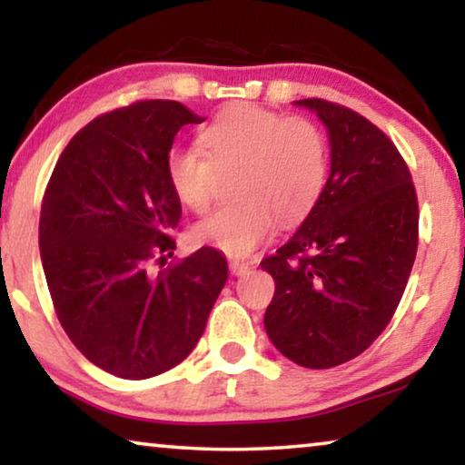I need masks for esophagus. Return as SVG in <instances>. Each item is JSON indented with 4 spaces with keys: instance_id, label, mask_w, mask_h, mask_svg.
Listing matches in <instances>:
<instances>
[{
    "instance_id": "34e87169",
    "label": "esophagus",
    "mask_w": 465,
    "mask_h": 465,
    "mask_svg": "<svg viewBox=\"0 0 465 465\" xmlns=\"http://www.w3.org/2000/svg\"><path fill=\"white\" fill-rule=\"evenodd\" d=\"M228 269H231L232 275L241 277V275H245V272H250L252 264H247V262H239V260H231V262H228Z\"/></svg>"
}]
</instances>
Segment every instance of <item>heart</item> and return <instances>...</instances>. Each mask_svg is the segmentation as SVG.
Listing matches in <instances>:
<instances>
[{"label":"heart","instance_id":"heart-1","mask_svg":"<svg viewBox=\"0 0 465 465\" xmlns=\"http://www.w3.org/2000/svg\"><path fill=\"white\" fill-rule=\"evenodd\" d=\"M199 148H173L167 177L182 205L207 213L222 177L237 201L196 226L203 243L228 256L252 253L279 220L298 224L313 212L328 182V142L313 120L239 104L215 114L199 131Z\"/></svg>","mask_w":465,"mask_h":465}]
</instances>
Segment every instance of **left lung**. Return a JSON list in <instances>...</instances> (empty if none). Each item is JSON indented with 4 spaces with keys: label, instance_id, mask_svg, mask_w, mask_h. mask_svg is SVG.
Instances as JSON below:
<instances>
[{
    "label": "left lung",
    "instance_id": "1",
    "mask_svg": "<svg viewBox=\"0 0 465 465\" xmlns=\"http://www.w3.org/2000/svg\"><path fill=\"white\" fill-rule=\"evenodd\" d=\"M330 135V177L294 237L260 266L275 279L269 339L304 368L358 358L396 313L419 243L409 164L371 120L326 99H302Z\"/></svg>",
    "mask_w": 465,
    "mask_h": 465
}]
</instances>
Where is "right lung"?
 <instances>
[{
  "mask_svg": "<svg viewBox=\"0 0 465 465\" xmlns=\"http://www.w3.org/2000/svg\"><path fill=\"white\" fill-rule=\"evenodd\" d=\"M201 116L167 99L101 114L72 137L50 175L40 256L56 317L75 349L120 379H150L186 360L224 288L213 247L173 256L182 205L167 154Z\"/></svg>",
  "mask_w": 465,
  "mask_h": 465,
  "instance_id": "1",
  "label": "right lung"
}]
</instances>
